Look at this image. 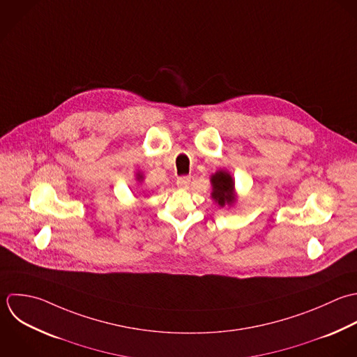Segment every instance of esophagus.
<instances>
[{
  "mask_svg": "<svg viewBox=\"0 0 357 357\" xmlns=\"http://www.w3.org/2000/svg\"><path fill=\"white\" fill-rule=\"evenodd\" d=\"M176 185L181 189H188L189 185H190V178L189 176H181V178L176 179Z\"/></svg>",
  "mask_w": 357,
  "mask_h": 357,
  "instance_id": "esophagus-1",
  "label": "esophagus"
}]
</instances>
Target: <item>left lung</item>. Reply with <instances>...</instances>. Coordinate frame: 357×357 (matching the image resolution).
Listing matches in <instances>:
<instances>
[{
	"label": "left lung",
	"mask_w": 357,
	"mask_h": 357,
	"mask_svg": "<svg viewBox=\"0 0 357 357\" xmlns=\"http://www.w3.org/2000/svg\"><path fill=\"white\" fill-rule=\"evenodd\" d=\"M211 197L215 203H218L220 207L232 206L236 202L235 196V182L229 172L227 171H217L214 175H211Z\"/></svg>",
	"instance_id": "left-lung-1"
}]
</instances>
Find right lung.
I'll use <instances>...</instances> for the list:
<instances>
[{"label": "right lung", "instance_id": "add662e5", "mask_svg": "<svg viewBox=\"0 0 357 357\" xmlns=\"http://www.w3.org/2000/svg\"><path fill=\"white\" fill-rule=\"evenodd\" d=\"M136 181H139V182H142V181H143V175H142L140 172H137V174H136Z\"/></svg>", "mask_w": 357, "mask_h": 357}]
</instances>
